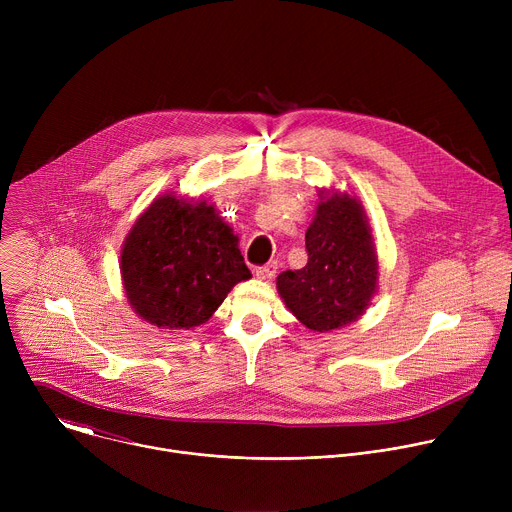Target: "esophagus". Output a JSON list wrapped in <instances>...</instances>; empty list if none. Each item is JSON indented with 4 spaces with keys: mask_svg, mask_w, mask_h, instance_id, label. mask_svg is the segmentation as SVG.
I'll return each mask as SVG.
<instances>
[{
    "mask_svg": "<svg viewBox=\"0 0 512 512\" xmlns=\"http://www.w3.org/2000/svg\"><path fill=\"white\" fill-rule=\"evenodd\" d=\"M275 273H277V263H275V261L265 263V265H261V267L255 269V275H257L259 279H271Z\"/></svg>",
    "mask_w": 512,
    "mask_h": 512,
    "instance_id": "obj_1",
    "label": "esophagus"
}]
</instances>
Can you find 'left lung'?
I'll use <instances>...</instances> for the list:
<instances>
[{
  "instance_id": "1",
  "label": "left lung",
  "mask_w": 512,
  "mask_h": 512,
  "mask_svg": "<svg viewBox=\"0 0 512 512\" xmlns=\"http://www.w3.org/2000/svg\"><path fill=\"white\" fill-rule=\"evenodd\" d=\"M308 263L277 275L289 312L314 332L356 322L377 291L379 263L362 204L346 192L320 190V204L306 231Z\"/></svg>"
}]
</instances>
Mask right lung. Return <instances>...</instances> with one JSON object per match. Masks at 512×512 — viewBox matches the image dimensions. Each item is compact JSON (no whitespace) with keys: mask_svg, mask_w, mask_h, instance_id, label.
<instances>
[{"mask_svg":"<svg viewBox=\"0 0 512 512\" xmlns=\"http://www.w3.org/2000/svg\"><path fill=\"white\" fill-rule=\"evenodd\" d=\"M121 277L141 320L190 330L208 322L251 271L239 237L212 204L166 194L131 227L121 251Z\"/></svg>","mask_w":512,"mask_h":512,"instance_id":"obj_1","label":"right lung"}]
</instances>
